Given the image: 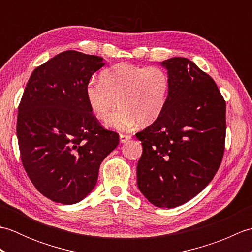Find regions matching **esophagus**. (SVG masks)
Masks as SVG:
<instances>
[{
	"label": "esophagus",
	"mask_w": 252,
	"mask_h": 252,
	"mask_svg": "<svg viewBox=\"0 0 252 252\" xmlns=\"http://www.w3.org/2000/svg\"><path fill=\"white\" fill-rule=\"evenodd\" d=\"M131 138H132L131 134H125V133H121L120 134V142L121 143H126L129 140H131Z\"/></svg>",
	"instance_id": "obj_1"
}]
</instances>
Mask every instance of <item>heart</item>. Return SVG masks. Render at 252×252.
I'll return each instance as SVG.
<instances>
[{"mask_svg":"<svg viewBox=\"0 0 252 252\" xmlns=\"http://www.w3.org/2000/svg\"><path fill=\"white\" fill-rule=\"evenodd\" d=\"M170 76L160 66H137L120 63L100 73V81H91L85 96L94 116L105 120L118 103L120 107L107 126L127 130L138 121L149 125L162 114L169 98Z\"/></svg>","mask_w":252,"mask_h":252,"instance_id":"b5f03b06","label":"heart"}]
</instances>
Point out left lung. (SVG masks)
<instances>
[{"label":"left lung","mask_w":252,"mask_h":252,"mask_svg":"<svg viewBox=\"0 0 252 252\" xmlns=\"http://www.w3.org/2000/svg\"><path fill=\"white\" fill-rule=\"evenodd\" d=\"M162 65L169 98L155 122L136 133L143 146L137 186L153 205L174 208L199 194L220 168L226 104L215 80L191 61L174 57Z\"/></svg>","instance_id":"left-lung-1"}]
</instances>
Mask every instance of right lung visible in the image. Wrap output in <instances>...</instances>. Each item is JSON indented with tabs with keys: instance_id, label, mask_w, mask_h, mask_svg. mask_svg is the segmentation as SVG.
I'll list each match as a JSON object with an SVG mask.
<instances>
[{
	"instance_id": "add662e5",
	"label": "right lung",
	"mask_w": 252,
	"mask_h": 252,
	"mask_svg": "<svg viewBox=\"0 0 252 252\" xmlns=\"http://www.w3.org/2000/svg\"><path fill=\"white\" fill-rule=\"evenodd\" d=\"M103 58L65 51L36 67L18 106L20 159L42 195L72 205L94 189L101 161L119 144L91 110L85 88Z\"/></svg>"
}]
</instances>
